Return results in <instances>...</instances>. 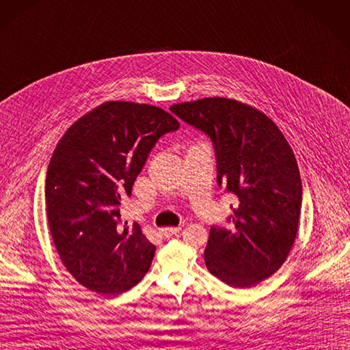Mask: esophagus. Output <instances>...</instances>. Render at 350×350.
<instances>
[{"instance_id": "1", "label": "esophagus", "mask_w": 350, "mask_h": 350, "mask_svg": "<svg viewBox=\"0 0 350 350\" xmlns=\"http://www.w3.org/2000/svg\"><path fill=\"white\" fill-rule=\"evenodd\" d=\"M178 232H180V228H164V229H159V234L163 235L164 238H170L173 235H177Z\"/></svg>"}]
</instances>
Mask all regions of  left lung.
<instances>
[{
  "label": "left lung",
  "instance_id": "1",
  "mask_svg": "<svg viewBox=\"0 0 350 350\" xmlns=\"http://www.w3.org/2000/svg\"><path fill=\"white\" fill-rule=\"evenodd\" d=\"M170 111L211 139L217 185L238 198L230 228L210 229L205 266L225 284L250 288L282 266L297 235V161L275 122L238 100L205 97Z\"/></svg>",
  "mask_w": 350,
  "mask_h": 350
}]
</instances>
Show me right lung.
<instances>
[{"label":"right lung","instance_id":"right-lung-1","mask_svg":"<svg viewBox=\"0 0 350 350\" xmlns=\"http://www.w3.org/2000/svg\"><path fill=\"white\" fill-rule=\"evenodd\" d=\"M180 124L164 109L106 102L57 143L46 178L47 219L62 263L90 291L118 295L149 271L155 245L121 221V198L161 136Z\"/></svg>","mask_w":350,"mask_h":350}]
</instances>
